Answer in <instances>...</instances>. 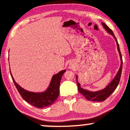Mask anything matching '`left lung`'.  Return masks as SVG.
<instances>
[{
  "label": "left lung",
  "instance_id": "obj_1",
  "mask_svg": "<svg viewBox=\"0 0 130 130\" xmlns=\"http://www.w3.org/2000/svg\"><path fill=\"white\" fill-rule=\"evenodd\" d=\"M102 25L103 26V27L104 28V29L107 31V32L112 35L113 37L114 38L115 40H116L117 46V50L118 51H119V56H120L121 64H120V68H119V71H118L116 75V76L114 77V78L111 80V83H110L106 87L104 88V89L99 91L91 92V91L85 90V89L81 88V87H80V84L78 83V81H77V77H77V76L76 75V82L77 84V89H78L79 92H80L82 95H84L86 99L88 100L92 101H103L105 100L107 98H108L109 96L112 93V92H114V91L116 90L117 86L119 85V81H120L122 70V65H123L122 57L121 53H120V48H119V43L117 42V40L116 39V37H115L114 33L112 31V30L111 29H109L105 24L103 23V22H102Z\"/></svg>",
  "mask_w": 130,
  "mask_h": 130
}]
</instances>
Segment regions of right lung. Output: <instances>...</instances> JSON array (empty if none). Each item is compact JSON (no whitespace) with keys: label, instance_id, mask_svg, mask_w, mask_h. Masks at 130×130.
<instances>
[{"label":"right lung","instance_id":"obj_1","mask_svg":"<svg viewBox=\"0 0 130 130\" xmlns=\"http://www.w3.org/2000/svg\"><path fill=\"white\" fill-rule=\"evenodd\" d=\"M65 71V70H62L58 73L54 74L52 77L47 89L43 92H32L25 90L16 83L11 71L10 73L13 83L22 98L33 106L41 109L52 105L57 99L59 95L61 78Z\"/></svg>","mask_w":130,"mask_h":130}]
</instances>
